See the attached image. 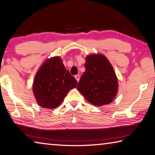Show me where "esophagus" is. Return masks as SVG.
Instances as JSON below:
<instances>
[{"mask_svg":"<svg viewBox=\"0 0 155 155\" xmlns=\"http://www.w3.org/2000/svg\"><path fill=\"white\" fill-rule=\"evenodd\" d=\"M75 78L76 80H77L78 82H79V80H80V75H75Z\"/></svg>","mask_w":155,"mask_h":155,"instance_id":"obj_1","label":"esophagus"}]
</instances>
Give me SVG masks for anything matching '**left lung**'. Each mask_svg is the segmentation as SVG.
I'll list each match as a JSON object with an SVG mask.
<instances>
[{
	"label": "left lung",
	"instance_id": "1",
	"mask_svg": "<svg viewBox=\"0 0 155 155\" xmlns=\"http://www.w3.org/2000/svg\"><path fill=\"white\" fill-rule=\"evenodd\" d=\"M77 88L91 104L101 106L110 104L118 90L117 79L113 68L103 55L87 56Z\"/></svg>",
	"mask_w": 155,
	"mask_h": 155
}]
</instances>
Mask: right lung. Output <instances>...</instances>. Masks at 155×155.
I'll return each instance as SVG.
<instances>
[{"label": "right lung", "instance_id": "add662e5", "mask_svg": "<svg viewBox=\"0 0 155 155\" xmlns=\"http://www.w3.org/2000/svg\"><path fill=\"white\" fill-rule=\"evenodd\" d=\"M78 82L66 69L59 57L46 61L37 72L33 91L38 104L43 108L58 107Z\"/></svg>", "mask_w": 155, "mask_h": 155}]
</instances>
